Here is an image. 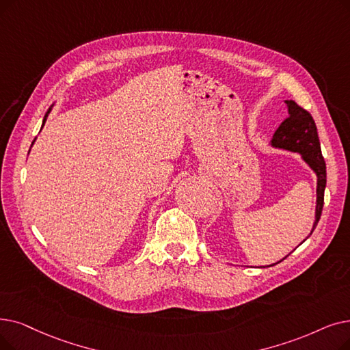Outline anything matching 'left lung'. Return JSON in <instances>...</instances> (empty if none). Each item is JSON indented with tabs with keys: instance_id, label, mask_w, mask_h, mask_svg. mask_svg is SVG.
Instances as JSON below:
<instances>
[{
	"instance_id": "obj_1",
	"label": "left lung",
	"mask_w": 350,
	"mask_h": 350,
	"mask_svg": "<svg viewBox=\"0 0 350 350\" xmlns=\"http://www.w3.org/2000/svg\"><path fill=\"white\" fill-rule=\"evenodd\" d=\"M284 103L287 104L288 117L284 121H282L279 129L275 131V134H273L270 146L275 148L292 151V153H299L303 161L310 167L317 177L316 211H314L313 229L310 232L312 234L314 227L317 226L319 219H321L322 208H323L325 187H326V163L322 156L317 129L310 113L306 111L305 109H301L300 105H297L293 100H286Z\"/></svg>"
}]
</instances>
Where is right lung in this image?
Listing matches in <instances>:
<instances>
[{"label": "right lung", "instance_id": "obj_1", "mask_svg": "<svg viewBox=\"0 0 350 350\" xmlns=\"http://www.w3.org/2000/svg\"><path fill=\"white\" fill-rule=\"evenodd\" d=\"M51 107H53V105H51ZM51 107H50V110L47 111V113H45V116H44V120H42V126H41V129L44 127V124H45V121H47V117H49V114H50V111H51ZM34 143V142H33Z\"/></svg>", "mask_w": 350, "mask_h": 350}]
</instances>
